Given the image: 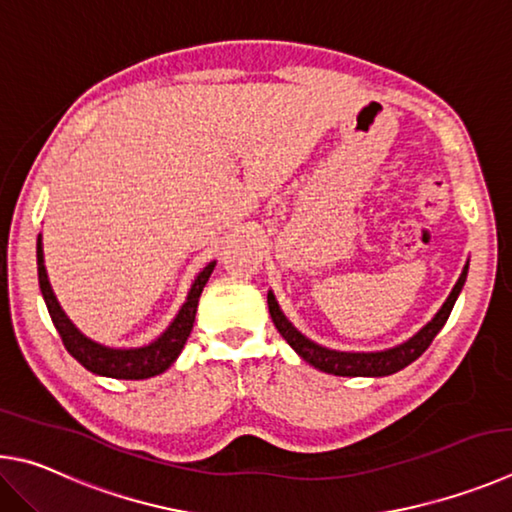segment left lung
<instances>
[{
    "mask_svg": "<svg viewBox=\"0 0 512 512\" xmlns=\"http://www.w3.org/2000/svg\"><path fill=\"white\" fill-rule=\"evenodd\" d=\"M465 276H468V267L463 270L461 279L456 281L452 294L443 303V308L438 310V315L429 321V324L420 330L416 337H411L409 342H405L402 346H396V348H391V351H382V353L328 351V348L319 346L303 337L299 330L283 317V312L279 310V303H276L274 294H267V306H270V315H272L274 326L283 335L285 342H288L294 351L303 357V360L315 366V369L330 373V375H348V378H360V375H364V378H382V375H391V373H398L400 369H405V366L418 360V357L427 351L429 344L434 342V337L441 333V328L445 326L447 317H450L454 301H456V297H459V292L465 283Z\"/></svg>",
    "mask_w": 512,
    "mask_h": 512,
    "instance_id": "1",
    "label": "left lung"
}]
</instances>
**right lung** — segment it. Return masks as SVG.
I'll return each instance as SVG.
<instances>
[{"instance_id": "add662e5", "label": "right lung", "mask_w": 512, "mask_h": 512, "mask_svg": "<svg viewBox=\"0 0 512 512\" xmlns=\"http://www.w3.org/2000/svg\"><path fill=\"white\" fill-rule=\"evenodd\" d=\"M215 263H209L204 270L197 274L195 283L191 285V292H188V299L179 310L173 324L161 335L157 342L141 348H130V351H116V348H107L87 339L80 330L71 324L65 312L58 306L56 297H53V290L47 279V270H44L42 263V242L38 238V281L44 303H47L49 315L53 326L60 333L62 344H65L67 351L76 357V360L85 366L87 371L96 375H105V378H116V380H146L152 375L164 373L170 364L177 360V355L182 353L188 335L193 330L195 321V310H197V299L204 290L206 281L213 272Z\"/></svg>"}]
</instances>
